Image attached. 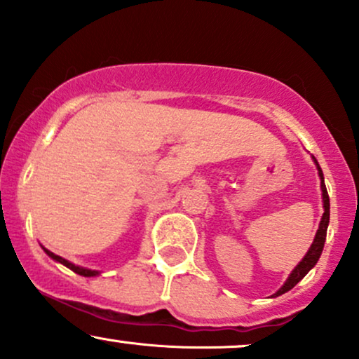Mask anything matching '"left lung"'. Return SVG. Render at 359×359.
Masks as SVG:
<instances>
[{
    "label": "left lung",
    "mask_w": 359,
    "mask_h": 359,
    "mask_svg": "<svg viewBox=\"0 0 359 359\" xmlns=\"http://www.w3.org/2000/svg\"><path fill=\"white\" fill-rule=\"evenodd\" d=\"M312 160H314V163H316V167H317V174H319V179H320V191H323L324 214H323V217H320L319 229H317L314 241H312L311 248H309V251L306 253V257L300 259L299 265L295 266L294 270H292L290 275H288V278L285 280V283H283V285L280 287L278 290L275 292L273 295H271V297H278V295L285 294V292L290 290V288H294L295 285H297L300 280H302L309 273V271L314 269L316 263L319 262L320 253H323L325 234H327V226H329V196H327V189H325L324 174H323V170H320L319 162H317V160H316V156H312Z\"/></svg>",
    "instance_id": "8db88e82"
}]
</instances>
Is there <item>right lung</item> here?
Returning a JSON list of instances; mask_svg holds the SVG:
<instances>
[{
  "mask_svg": "<svg viewBox=\"0 0 359 359\" xmlns=\"http://www.w3.org/2000/svg\"><path fill=\"white\" fill-rule=\"evenodd\" d=\"M42 250H43L45 253H47L48 257H50L52 259H55L57 263H62V265H64V266H67V269H71V270L74 271V273H77V275H82V277H97V275H100V271H97V270H89V269H84V266L74 265V263L69 262V259H65V258L59 257V255L52 253L50 250L43 248V246H42Z\"/></svg>",
  "mask_w": 359,
  "mask_h": 359,
  "instance_id": "add662e5",
  "label": "right lung"
}]
</instances>
